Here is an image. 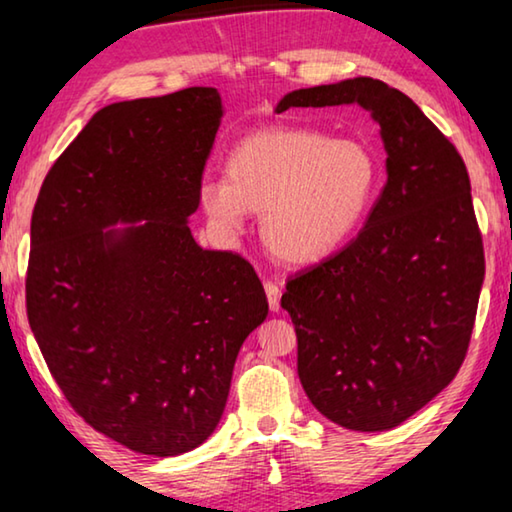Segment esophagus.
I'll return each mask as SVG.
<instances>
[{"label":"esophagus","instance_id":"1","mask_svg":"<svg viewBox=\"0 0 512 512\" xmlns=\"http://www.w3.org/2000/svg\"><path fill=\"white\" fill-rule=\"evenodd\" d=\"M265 293H268V305L272 311H279V300H281V288L274 284V281H265Z\"/></svg>","mask_w":512,"mask_h":512}]
</instances>
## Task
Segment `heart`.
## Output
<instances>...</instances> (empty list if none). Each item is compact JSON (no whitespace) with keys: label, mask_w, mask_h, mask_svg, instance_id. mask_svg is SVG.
I'll use <instances>...</instances> for the list:
<instances>
[{"label":"heart","mask_w":512,"mask_h":512,"mask_svg":"<svg viewBox=\"0 0 512 512\" xmlns=\"http://www.w3.org/2000/svg\"><path fill=\"white\" fill-rule=\"evenodd\" d=\"M379 184V161L365 143L311 129H265L242 138L226 157V180L198 187L207 219L238 235L261 212L270 254L291 265L323 261L353 238Z\"/></svg>","instance_id":"b5f03b06"}]
</instances>
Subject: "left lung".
Segmentation results:
<instances>
[{"label": "left lung", "mask_w": 512, "mask_h": 512, "mask_svg": "<svg viewBox=\"0 0 512 512\" xmlns=\"http://www.w3.org/2000/svg\"><path fill=\"white\" fill-rule=\"evenodd\" d=\"M358 103L381 127L388 182L365 228L288 279L298 376L325 418L383 432L455 379L469 348L485 254L455 145L409 96L374 78L288 92V108Z\"/></svg>", "instance_id": "left-lung-1"}]
</instances>
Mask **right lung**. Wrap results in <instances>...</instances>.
<instances>
[{
	"label": "right lung",
	"mask_w": 512,
	"mask_h": 512,
	"mask_svg": "<svg viewBox=\"0 0 512 512\" xmlns=\"http://www.w3.org/2000/svg\"><path fill=\"white\" fill-rule=\"evenodd\" d=\"M221 117L214 87L110 103L32 212L29 328L78 416L133 453L201 446L240 346L268 316L254 268L189 228Z\"/></svg>",
	"instance_id": "obj_1"
}]
</instances>
